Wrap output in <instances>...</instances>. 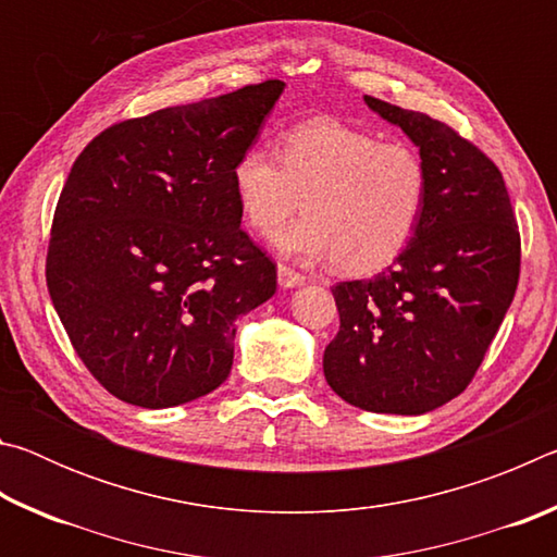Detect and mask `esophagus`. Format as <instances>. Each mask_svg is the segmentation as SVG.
Instances as JSON below:
<instances>
[{
  "instance_id": "obj_1",
  "label": "esophagus",
  "mask_w": 557,
  "mask_h": 557,
  "mask_svg": "<svg viewBox=\"0 0 557 557\" xmlns=\"http://www.w3.org/2000/svg\"><path fill=\"white\" fill-rule=\"evenodd\" d=\"M277 282H280V287H299V285H305V275H299L297 270H292V268H287V265H277Z\"/></svg>"
}]
</instances>
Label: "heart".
Returning a JSON list of instances; mask_svg holds the SVG:
<instances>
[{"mask_svg":"<svg viewBox=\"0 0 557 557\" xmlns=\"http://www.w3.org/2000/svg\"><path fill=\"white\" fill-rule=\"evenodd\" d=\"M231 184L258 233L275 231L301 199L305 215L275 235L277 250L297 260L332 256L346 275L388 268L414 238L430 199V169L418 149L329 117L289 127L277 154L245 149Z\"/></svg>","mask_w":557,"mask_h":557,"instance_id":"obj_1","label":"heart"}]
</instances>
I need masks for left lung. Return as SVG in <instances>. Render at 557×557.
Wrapping results in <instances>:
<instances>
[{
    "instance_id": "obj_1",
    "label": "left lung",
    "mask_w": 557,
    "mask_h": 557,
    "mask_svg": "<svg viewBox=\"0 0 557 557\" xmlns=\"http://www.w3.org/2000/svg\"><path fill=\"white\" fill-rule=\"evenodd\" d=\"M425 157V215L388 270L332 289L338 334L324 375L346 403L422 414L467 388L511 307L521 235L504 176L482 149L425 112L366 96Z\"/></svg>"
}]
</instances>
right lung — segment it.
I'll return each instance as SVG.
<instances>
[{
    "mask_svg": "<svg viewBox=\"0 0 557 557\" xmlns=\"http://www.w3.org/2000/svg\"><path fill=\"white\" fill-rule=\"evenodd\" d=\"M285 83L164 108L102 129L53 213L46 285L102 388L172 408L228 379L235 319L277 289L240 228L231 169Z\"/></svg>",
    "mask_w": 557,
    "mask_h": 557,
    "instance_id": "obj_1",
    "label": "right lung"
}]
</instances>
